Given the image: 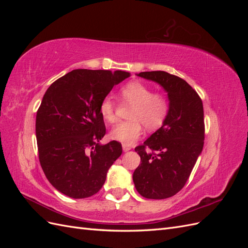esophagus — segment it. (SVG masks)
I'll list each match as a JSON object with an SVG mask.
<instances>
[{"mask_svg":"<svg viewBox=\"0 0 248 248\" xmlns=\"http://www.w3.org/2000/svg\"><path fill=\"white\" fill-rule=\"evenodd\" d=\"M131 148L129 147V146H127V145H123V151L124 152H127V151H129Z\"/></svg>","mask_w":248,"mask_h":248,"instance_id":"esophagus-1","label":"esophagus"}]
</instances>
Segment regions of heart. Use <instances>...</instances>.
Masks as SVG:
<instances>
[{
    "instance_id": "b5f03b06",
    "label": "heart",
    "mask_w": 248,
    "mask_h": 248,
    "mask_svg": "<svg viewBox=\"0 0 248 248\" xmlns=\"http://www.w3.org/2000/svg\"><path fill=\"white\" fill-rule=\"evenodd\" d=\"M122 103L131 106L129 121L117 124L110 132L112 140L131 145L142 132V125L149 130H155L166 121L170 110V102L163 93L154 92L152 87L144 82L131 81L125 85L120 91ZM118 104L110 96L102 99L99 111L104 121L114 123L117 119Z\"/></svg>"
}]
</instances>
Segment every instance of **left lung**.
<instances>
[{"label":"left lung","mask_w":248,"mask_h":248,"mask_svg":"<svg viewBox=\"0 0 248 248\" xmlns=\"http://www.w3.org/2000/svg\"><path fill=\"white\" fill-rule=\"evenodd\" d=\"M138 76L163 87L170 110L160 128L134 149L140 164L133 172V182L141 197L168 199L183 188L204 147L202 102L196 90L174 74L146 71Z\"/></svg>","instance_id":"8db88e82"}]
</instances>
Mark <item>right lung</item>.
<instances>
[{
  "label": "right lung",
  "mask_w": 248,
  "mask_h": 248,
  "mask_svg": "<svg viewBox=\"0 0 248 248\" xmlns=\"http://www.w3.org/2000/svg\"><path fill=\"white\" fill-rule=\"evenodd\" d=\"M130 76L117 70L76 69L52 82L36 116L40 166L50 184L73 199L94 196L103 186L122 145H100L107 132L99 106L115 85Z\"/></svg>",
  "instance_id": "obj_1"
}]
</instances>
